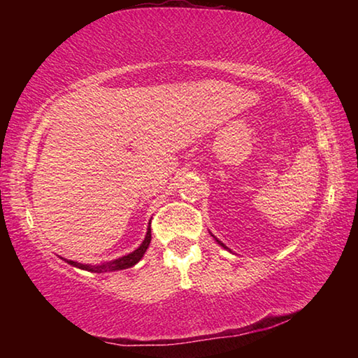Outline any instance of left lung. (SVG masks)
I'll return each mask as SVG.
<instances>
[{"instance_id":"obj_1","label":"left lung","mask_w":358,"mask_h":358,"mask_svg":"<svg viewBox=\"0 0 358 358\" xmlns=\"http://www.w3.org/2000/svg\"><path fill=\"white\" fill-rule=\"evenodd\" d=\"M211 237H213V238H215V240H216V241H217V243H220V245H221V246H222V248H224V250H227V251H230V250H229V248H227V246H226V245H224V243H221V241H220V240H217V238H216V237H215V235H211Z\"/></svg>"}]
</instances>
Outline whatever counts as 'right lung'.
<instances>
[{
    "instance_id": "1",
    "label": "right lung",
    "mask_w": 358,
    "mask_h": 358,
    "mask_svg": "<svg viewBox=\"0 0 358 358\" xmlns=\"http://www.w3.org/2000/svg\"><path fill=\"white\" fill-rule=\"evenodd\" d=\"M148 224H151V222H148ZM150 241H151V226H148V229H147V235H145V240L142 241V245L138 246L136 251L128 254V256H123V257L110 260V262H106L101 265H88V264L85 265L80 262H74V260H68V259H64V260L72 266H77V268H82L87 271H93V273H106V271L124 270V268H131V266H134L138 260L143 257V254H145V251H147Z\"/></svg>"
}]
</instances>
